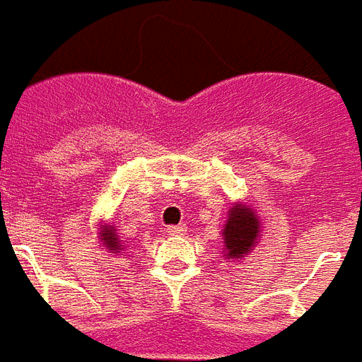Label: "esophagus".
<instances>
[{"label":"esophagus","instance_id":"1","mask_svg":"<svg viewBox=\"0 0 362 362\" xmlns=\"http://www.w3.org/2000/svg\"><path fill=\"white\" fill-rule=\"evenodd\" d=\"M184 230H186V227H184V225H170V227H166V233H168L170 236L184 235Z\"/></svg>","mask_w":362,"mask_h":362}]
</instances>
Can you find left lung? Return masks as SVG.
<instances>
[{"label": "left lung", "mask_w": 362, "mask_h": 362, "mask_svg": "<svg viewBox=\"0 0 362 362\" xmlns=\"http://www.w3.org/2000/svg\"><path fill=\"white\" fill-rule=\"evenodd\" d=\"M259 233H262V223L256 209L244 199L236 202L228 209L227 223L221 230L225 258L233 262H243L248 258L262 236Z\"/></svg>", "instance_id": "obj_1"}]
</instances>
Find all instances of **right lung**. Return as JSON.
I'll list each match as a JSON object with an SVG mask.
<instances>
[{"instance_id": "obj_1", "label": "right lung", "mask_w": 362, "mask_h": 362, "mask_svg": "<svg viewBox=\"0 0 362 362\" xmlns=\"http://www.w3.org/2000/svg\"><path fill=\"white\" fill-rule=\"evenodd\" d=\"M103 225H98V240L103 244L106 252L110 254V256H116L119 252L124 250V243L119 240V236L116 235V227L112 225V223H104L100 221Z\"/></svg>"}]
</instances>
